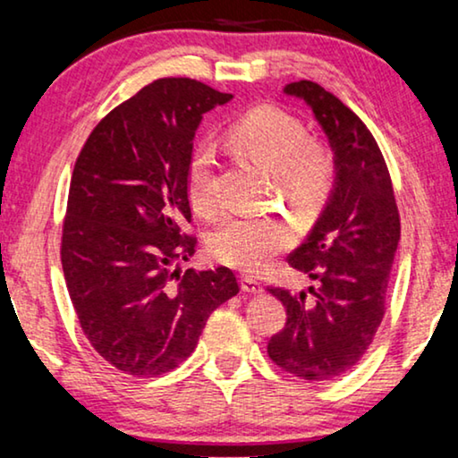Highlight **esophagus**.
<instances>
[{
  "label": "esophagus",
  "mask_w": 458,
  "mask_h": 458,
  "mask_svg": "<svg viewBox=\"0 0 458 458\" xmlns=\"http://www.w3.org/2000/svg\"><path fill=\"white\" fill-rule=\"evenodd\" d=\"M241 288L244 293H250V294H257V293L263 291L261 282L255 280L253 276H244V278H241Z\"/></svg>",
  "instance_id": "obj_1"
}]
</instances>
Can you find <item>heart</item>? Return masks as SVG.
I'll list each match as a JSON object with an SVG mask.
<instances>
[{
  "label": "heart",
  "mask_w": 458,
  "mask_h": 458,
  "mask_svg": "<svg viewBox=\"0 0 458 458\" xmlns=\"http://www.w3.org/2000/svg\"><path fill=\"white\" fill-rule=\"evenodd\" d=\"M232 147L274 174L280 195L299 214H313L330 201L338 184V159L324 140L309 137L299 115L278 106H257L238 115L226 131ZM216 151L199 143L186 167V191L199 214L216 211ZM294 241L291 224L276 216L236 214L209 238V253L241 272H261Z\"/></svg>",
  "instance_id": "heart-1"
}]
</instances>
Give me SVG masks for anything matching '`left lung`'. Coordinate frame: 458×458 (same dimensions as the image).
<instances>
[{
    "instance_id": "1",
    "label": "left lung",
    "mask_w": 458,
    "mask_h": 458,
    "mask_svg": "<svg viewBox=\"0 0 458 458\" xmlns=\"http://www.w3.org/2000/svg\"><path fill=\"white\" fill-rule=\"evenodd\" d=\"M311 106L338 159V184L311 234L288 266L318 282L307 293L267 286L286 307V324L267 355L299 379L324 382L355 367L386 313L401 214L379 147L359 115L313 81L286 85Z\"/></svg>"
}]
</instances>
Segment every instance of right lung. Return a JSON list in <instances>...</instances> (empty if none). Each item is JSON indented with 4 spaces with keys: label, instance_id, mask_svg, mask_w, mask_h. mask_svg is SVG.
Listing matches in <instances>:
<instances>
[{
    "label": "right lung",
    "instance_id": "right-lung-1",
    "mask_svg": "<svg viewBox=\"0 0 458 458\" xmlns=\"http://www.w3.org/2000/svg\"><path fill=\"white\" fill-rule=\"evenodd\" d=\"M232 99L195 79H157L103 118L76 157L62 267L89 343L115 369L157 377L195 351L232 269H176L192 257L186 167L203 114Z\"/></svg>",
    "mask_w": 458,
    "mask_h": 458
}]
</instances>
